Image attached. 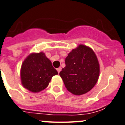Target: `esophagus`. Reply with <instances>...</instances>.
<instances>
[{
	"instance_id": "obj_1",
	"label": "esophagus",
	"mask_w": 125,
	"mask_h": 125,
	"mask_svg": "<svg viewBox=\"0 0 125 125\" xmlns=\"http://www.w3.org/2000/svg\"><path fill=\"white\" fill-rule=\"evenodd\" d=\"M57 72H58V73H60V71L62 70V68H61V67H59V68H57Z\"/></svg>"
}]
</instances>
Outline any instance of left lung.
Listing matches in <instances>:
<instances>
[{"mask_svg":"<svg viewBox=\"0 0 125 125\" xmlns=\"http://www.w3.org/2000/svg\"><path fill=\"white\" fill-rule=\"evenodd\" d=\"M65 67L60 72L66 89L72 94L81 95L91 90L99 77L100 65L91 47L79 44L65 59Z\"/></svg>","mask_w":125,"mask_h":125,"instance_id":"left-lung-1","label":"left lung"}]
</instances>
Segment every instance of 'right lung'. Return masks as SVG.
Returning a JSON list of instances; mask_svg holds the SVG:
<instances>
[{
	"mask_svg": "<svg viewBox=\"0 0 125 125\" xmlns=\"http://www.w3.org/2000/svg\"><path fill=\"white\" fill-rule=\"evenodd\" d=\"M56 74H58V72L43 52L31 53L24 59L21 66L22 86L34 93L45 89L52 76Z\"/></svg>",
	"mask_w": 125,
	"mask_h": 125,
	"instance_id": "add662e5",
	"label": "right lung"
}]
</instances>
